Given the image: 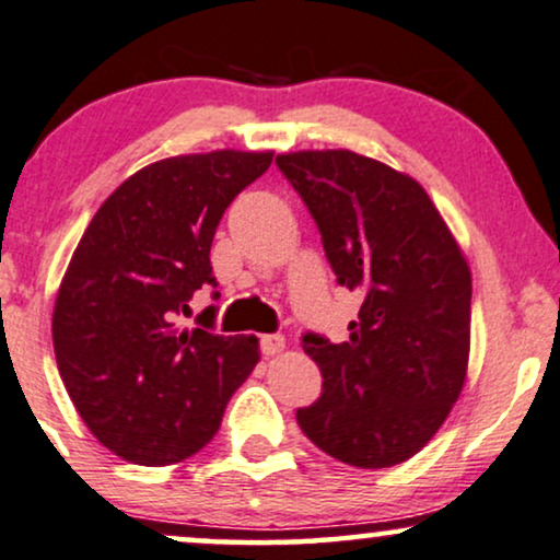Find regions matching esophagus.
<instances>
[{"instance_id": "obj_1", "label": "esophagus", "mask_w": 560, "mask_h": 560, "mask_svg": "<svg viewBox=\"0 0 560 560\" xmlns=\"http://www.w3.org/2000/svg\"><path fill=\"white\" fill-rule=\"evenodd\" d=\"M284 349H287V341H284V336H279V332L260 336V351H264L266 357H279Z\"/></svg>"}]
</instances>
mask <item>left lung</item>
<instances>
[{
    "mask_svg": "<svg viewBox=\"0 0 560 560\" xmlns=\"http://www.w3.org/2000/svg\"><path fill=\"white\" fill-rule=\"evenodd\" d=\"M320 230L336 281L364 296L349 341L307 332L323 393L304 436L353 468H393L429 444L463 393L470 266L421 183L351 150L276 158Z\"/></svg>",
    "mask_w": 560,
    "mask_h": 560,
    "instance_id": "8db88e82",
    "label": "left lung"
}]
</instances>
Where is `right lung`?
Returning a JSON list of instances; mask_svg holds the SVG:
<instances>
[{
    "instance_id": "add662e5",
    "label": "right lung",
    "mask_w": 560,
    "mask_h": 560,
    "mask_svg": "<svg viewBox=\"0 0 560 560\" xmlns=\"http://www.w3.org/2000/svg\"><path fill=\"white\" fill-rule=\"evenodd\" d=\"M273 152L178 154L126 178L92 217L54 307V353L97 442L137 465L207 447L258 364L256 336L178 328L211 273L224 209ZM214 310H207V328Z\"/></svg>"
}]
</instances>
